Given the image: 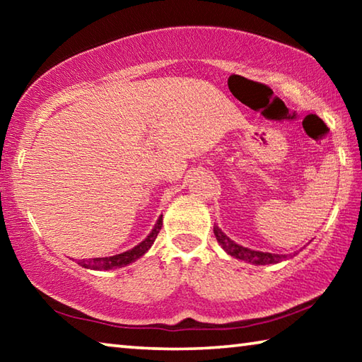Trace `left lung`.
Instances as JSON below:
<instances>
[{"instance_id": "1", "label": "left lung", "mask_w": 362, "mask_h": 362, "mask_svg": "<svg viewBox=\"0 0 362 362\" xmlns=\"http://www.w3.org/2000/svg\"><path fill=\"white\" fill-rule=\"evenodd\" d=\"M214 235H216L217 241L220 243V246H222L231 257H236V259L250 262V263H254V265H268V263H278L283 259H286V255L259 252V250L243 247V246H240V244L233 243L230 238L218 228L217 225L214 226Z\"/></svg>"}]
</instances>
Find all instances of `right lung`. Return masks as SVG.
Masks as SVG:
<instances>
[{"instance_id": "1", "label": "right lung", "mask_w": 362, "mask_h": 362, "mask_svg": "<svg viewBox=\"0 0 362 362\" xmlns=\"http://www.w3.org/2000/svg\"><path fill=\"white\" fill-rule=\"evenodd\" d=\"M163 226V216L158 218V222L155 225V228L151 230V233L145 240L137 244L136 247H132L131 250H126L122 254H116L112 257H97V259H89V260H78V263L84 268H90V269H112V268H118L122 265H129L131 262L137 260L139 257H142L146 250L151 247V244L155 243L156 236L159 230Z\"/></svg>"}]
</instances>
